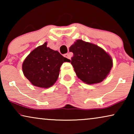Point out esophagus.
<instances>
[{"instance_id":"34e87169","label":"esophagus","mask_w":134,"mask_h":134,"mask_svg":"<svg viewBox=\"0 0 134 134\" xmlns=\"http://www.w3.org/2000/svg\"><path fill=\"white\" fill-rule=\"evenodd\" d=\"M64 56H65V57H66L67 58H68V59H71V57L69 55V54H65L64 55Z\"/></svg>"}]
</instances>
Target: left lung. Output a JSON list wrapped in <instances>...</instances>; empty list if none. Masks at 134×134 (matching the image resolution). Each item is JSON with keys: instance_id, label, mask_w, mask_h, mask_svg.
<instances>
[{"instance_id": "8db88e82", "label": "left lung", "mask_w": 134, "mask_h": 134, "mask_svg": "<svg viewBox=\"0 0 134 134\" xmlns=\"http://www.w3.org/2000/svg\"><path fill=\"white\" fill-rule=\"evenodd\" d=\"M73 53L70 62L79 79L87 84L101 82L113 66L109 54L98 46L77 40L69 47Z\"/></svg>"}]
</instances>
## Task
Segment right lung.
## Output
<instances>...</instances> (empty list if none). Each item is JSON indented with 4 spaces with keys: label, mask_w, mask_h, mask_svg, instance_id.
I'll return each mask as SVG.
<instances>
[{
    "label": "right lung",
    "mask_w": 134,
    "mask_h": 134,
    "mask_svg": "<svg viewBox=\"0 0 134 134\" xmlns=\"http://www.w3.org/2000/svg\"><path fill=\"white\" fill-rule=\"evenodd\" d=\"M70 60L62 56L57 51L47 47L46 42L32 51L23 63L24 74L33 85L47 88L57 80L60 66Z\"/></svg>",
    "instance_id": "obj_1"
}]
</instances>
